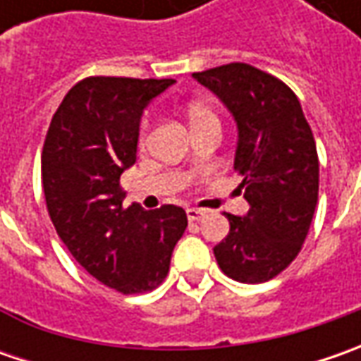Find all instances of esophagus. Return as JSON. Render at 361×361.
<instances>
[{
  "label": "esophagus",
  "instance_id": "obj_1",
  "mask_svg": "<svg viewBox=\"0 0 361 361\" xmlns=\"http://www.w3.org/2000/svg\"><path fill=\"white\" fill-rule=\"evenodd\" d=\"M187 216L188 221H201L204 216V211L202 209H187Z\"/></svg>",
  "mask_w": 361,
  "mask_h": 361
}]
</instances>
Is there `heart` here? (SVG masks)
<instances>
[{
    "instance_id": "obj_1",
    "label": "heart",
    "mask_w": 361,
    "mask_h": 361,
    "mask_svg": "<svg viewBox=\"0 0 361 361\" xmlns=\"http://www.w3.org/2000/svg\"><path fill=\"white\" fill-rule=\"evenodd\" d=\"M188 120H190V124L192 126H197V124H201V122H207V120H219L216 118V114L209 108V106L204 104H192L188 108ZM146 130H148V124H142V142H145L146 138Z\"/></svg>"
}]
</instances>
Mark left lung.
<instances>
[{
	"mask_svg": "<svg viewBox=\"0 0 361 361\" xmlns=\"http://www.w3.org/2000/svg\"><path fill=\"white\" fill-rule=\"evenodd\" d=\"M216 94L237 122L235 171L249 213L229 215V235L215 245L221 271L241 283L269 281L298 257L312 225L319 160L298 96L249 63L192 74Z\"/></svg>",
	"mask_w": 361,
	"mask_h": 361,
	"instance_id": "1",
	"label": "left lung"
}]
</instances>
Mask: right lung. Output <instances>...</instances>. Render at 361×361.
Masks as SVG:
<instances>
[{"mask_svg":"<svg viewBox=\"0 0 361 361\" xmlns=\"http://www.w3.org/2000/svg\"><path fill=\"white\" fill-rule=\"evenodd\" d=\"M174 80L90 76L66 94L42 150V185L60 239L100 283L124 295L159 287L187 213L124 207L120 174L136 162L142 112Z\"/></svg>","mask_w":361,"mask_h":361,"instance_id":"add662e5","label":"right lung"}]
</instances>
